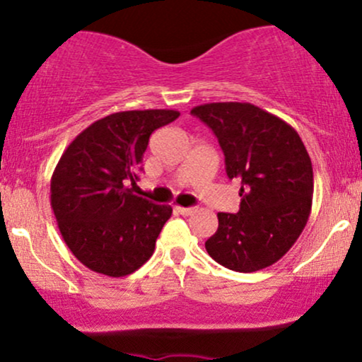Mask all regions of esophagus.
<instances>
[{
    "label": "esophagus",
    "mask_w": 362,
    "mask_h": 362,
    "mask_svg": "<svg viewBox=\"0 0 362 362\" xmlns=\"http://www.w3.org/2000/svg\"><path fill=\"white\" fill-rule=\"evenodd\" d=\"M175 211H177L178 214H182V216H189V214L194 213V207H182V206H177Z\"/></svg>",
    "instance_id": "esophagus-1"
}]
</instances>
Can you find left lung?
<instances>
[{
  "label": "left lung",
  "instance_id": "obj_1",
  "mask_svg": "<svg viewBox=\"0 0 362 362\" xmlns=\"http://www.w3.org/2000/svg\"><path fill=\"white\" fill-rule=\"evenodd\" d=\"M219 141L230 178L240 182V211L218 213L206 250L223 267L255 272L282 259L311 213L313 167L294 127L247 102L194 107Z\"/></svg>",
  "mask_w": 362,
  "mask_h": 362
}]
</instances>
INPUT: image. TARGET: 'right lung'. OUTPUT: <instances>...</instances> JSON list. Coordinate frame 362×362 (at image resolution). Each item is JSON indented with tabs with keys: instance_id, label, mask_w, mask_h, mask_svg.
I'll list each match as a JSON object with an SVG mask.
<instances>
[{
	"instance_id": "obj_1",
	"label": "right lung",
	"mask_w": 362,
	"mask_h": 362,
	"mask_svg": "<svg viewBox=\"0 0 362 362\" xmlns=\"http://www.w3.org/2000/svg\"><path fill=\"white\" fill-rule=\"evenodd\" d=\"M168 109L115 112L74 138L51 178V207L73 255L90 271L124 277L155 252L172 207L134 194L149 136L173 122Z\"/></svg>"
}]
</instances>
